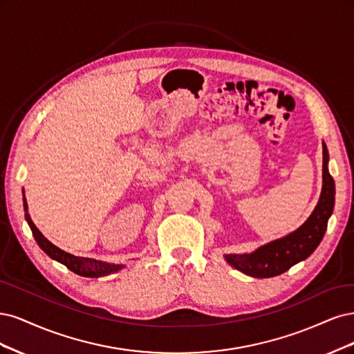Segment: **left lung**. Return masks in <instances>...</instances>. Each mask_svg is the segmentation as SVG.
Returning <instances> with one entry per match:
<instances>
[{"label": "left lung", "mask_w": 354, "mask_h": 354, "mask_svg": "<svg viewBox=\"0 0 354 354\" xmlns=\"http://www.w3.org/2000/svg\"><path fill=\"white\" fill-rule=\"evenodd\" d=\"M322 192L315 210L299 230L259 247L250 254H225L227 263L253 278H272L309 257L321 244L335 203V184L328 170V148L322 144Z\"/></svg>", "instance_id": "left-lung-1"}]
</instances>
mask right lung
<instances>
[{"label":"right lung","instance_id":"1","mask_svg":"<svg viewBox=\"0 0 354 354\" xmlns=\"http://www.w3.org/2000/svg\"><path fill=\"white\" fill-rule=\"evenodd\" d=\"M24 207H25V218L30 226V231L35 236V241L38 243V245L47 253L51 259L60 261L67 269H71L72 272L77 273L81 277H88V278H98V277H104L109 275L111 272H116L119 269L123 268V265H113V263H104V261H98V260H93V259H86V257H77L73 256L67 252H63L62 248L55 247L53 243H50L47 238H45L38 227L35 226V223L32 222L30 216L28 213V203L26 198H24Z\"/></svg>","mask_w":354,"mask_h":354}]
</instances>
